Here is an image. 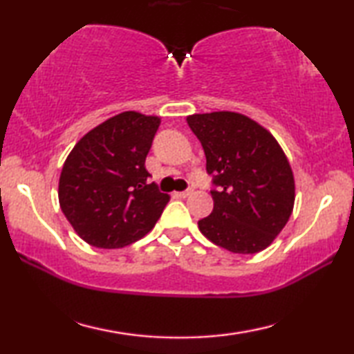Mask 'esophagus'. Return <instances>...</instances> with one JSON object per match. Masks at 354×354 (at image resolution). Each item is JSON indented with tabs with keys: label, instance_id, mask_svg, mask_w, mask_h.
Instances as JSON below:
<instances>
[{
	"label": "esophagus",
	"instance_id": "34e87169",
	"mask_svg": "<svg viewBox=\"0 0 354 354\" xmlns=\"http://www.w3.org/2000/svg\"><path fill=\"white\" fill-rule=\"evenodd\" d=\"M192 194V190H184V192H175V196L178 198H187V196Z\"/></svg>",
	"mask_w": 354,
	"mask_h": 354
}]
</instances>
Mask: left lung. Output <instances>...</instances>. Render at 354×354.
<instances>
[{
    "label": "left lung",
    "instance_id": "obj_1",
    "mask_svg": "<svg viewBox=\"0 0 354 354\" xmlns=\"http://www.w3.org/2000/svg\"><path fill=\"white\" fill-rule=\"evenodd\" d=\"M187 123L217 187L211 190V215L198 221L201 234L231 253L266 250L295 203V181L283 148L270 131L237 112L194 113Z\"/></svg>",
    "mask_w": 354,
    "mask_h": 354
}]
</instances>
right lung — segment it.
Masks as SVG:
<instances>
[{"mask_svg":"<svg viewBox=\"0 0 354 354\" xmlns=\"http://www.w3.org/2000/svg\"><path fill=\"white\" fill-rule=\"evenodd\" d=\"M160 118L127 111L81 137L59 178V205L84 242L123 248L153 230L170 196L145 169Z\"/></svg>","mask_w":354,"mask_h":354,"instance_id":"1","label":"right lung"}]
</instances>
